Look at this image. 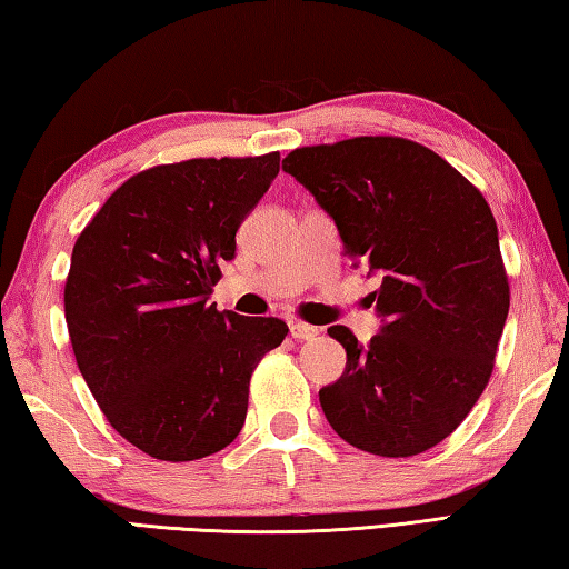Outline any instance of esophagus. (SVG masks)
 <instances>
[{
    "label": "esophagus",
    "mask_w": 569,
    "mask_h": 569,
    "mask_svg": "<svg viewBox=\"0 0 569 569\" xmlns=\"http://www.w3.org/2000/svg\"><path fill=\"white\" fill-rule=\"evenodd\" d=\"M318 328H312V325H305V322H290V335L295 340H315L318 338Z\"/></svg>",
    "instance_id": "1"
}]
</instances>
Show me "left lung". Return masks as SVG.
I'll return each instance as SVG.
<instances>
[{"label":"left lung","instance_id":"left-lung-1","mask_svg":"<svg viewBox=\"0 0 569 569\" xmlns=\"http://www.w3.org/2000/svg\"><path fill=\"white\" fill-rule=\"evenodd\" d=\"M352 259L383 282L368 346L342 325L340 380L320 390L335 433L378 456L423 453L453 433L489 383L509 315L495 213L426 146L362 136L297 148L282 161Z\"/></svg>","mask_w":569,"mask_h":569}]
</instances>
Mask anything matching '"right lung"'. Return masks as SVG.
<instances>
[{
	"label": "right lung",
	"mask_w": 569,
	"mask_h": 569,
	"mask_svg": "<svg viewBox=\"0 0 569 569\" xmlns=\"http://www.w3.org/2000/svg\"><path fill=\"white\" fill-rule=\"evenodd\" d=\"M279 153L191 158L136 173L72 247L64 320L74 360L110 426L161 461L237 439L249 378L284 340L277 318L209 302Z\"/></svg>",
	"instance_id": "obj_1"
}]
</instances>
